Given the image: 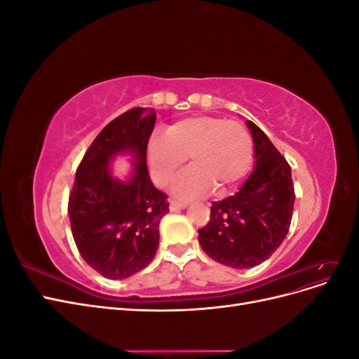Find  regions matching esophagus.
Returning <instances> with one entry per match:
<instances>
[{"mask_svg":"<svg viewBox=\"0 0 359 359\" xmlns=\"http://www.w3.org/2000/svg\"><path fill=\"white\" fill-rule=\"evenodd\" d=\"M187 206V202H182V201H178V199H172L170 201V211H180V210H184Z\"/></svg>","mask_w":359,"mask_h":359,"instance_id":"34e87169","label":"esophagus"}]
</instances>
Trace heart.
Segmentation results:
<instances>
[{"label": "heart", "mask_w": 359, "mask_h": 359, "mask_svg": "<svg viewBox=\"0 0 359 359\" xmlns=\"http://www.w3.org/2000/svg\"><path fill=\"white\" fill-rule=\"evenodd\" d=\"M190 157V168L175 191L182 198H199L210 191L224 193L240 182L252 166L253 137L235 119L199 115L184 118L154 133L148 140V163L154 181L168 187Z\"/></svg>", "instance_id": "heart-1"}]
</instances>
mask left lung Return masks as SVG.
<instances>
[{
  "label": "left lung",
  "instance_id": "1",
  "mask_svg": "<svg viewBox=\"0 0 359 359\" xmlns=\"http://www.w3.org/2000/svg\"><path fill=\"white\" fill-rule=\"evenodd\" d=\"M247 126L256 168L236 194L212 202L210 222L198 231L206 255L241 269L265 262L283 243L295 202L289 163L253 121Z\"/></svg>",
  "mask_w": 359,
  "mask_h": 359
}]
</instances>
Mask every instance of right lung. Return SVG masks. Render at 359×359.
<instances>
[{
  "label": "right lung",
  "instance_id": "1",
  "mask_svg": "<svg viewBox=\"0 0 359 359\" xmlns=\"http://www.w3.org/2000/svg\"><path fill=\"white\" fill-rule=\"evenodd\" d=\"M156 124L153 107H133L107 124L81 160L69 196L73 240L82 259L106 278L139 273L154 259L158 224L169 212L168 194L151 182L148 140ZM138 161L128 183L115 182L107 166L119 150Z\"/></svg>",
  "mask_w": 359,
  "mask_h": 359
}]
</instances>
